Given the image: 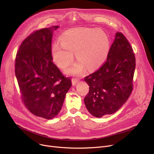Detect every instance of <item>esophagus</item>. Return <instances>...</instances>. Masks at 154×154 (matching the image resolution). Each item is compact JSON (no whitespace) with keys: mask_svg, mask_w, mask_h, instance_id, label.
Wrapping results in <instances>:
<instances>
[{"mask_svg":"<svg viewBox=\"0 0 154 154\" xmlns=\"http://www.w3.org/2000/svg\"><path fill=\"white\" fill-rule=\"evenodd\" d=\"M79 81V79H72V85H75Z\"/></svg>","mask_w":154,"mask_h":154,"instance_id":"esophagus-1","label":"esophagus"}]
</instances>
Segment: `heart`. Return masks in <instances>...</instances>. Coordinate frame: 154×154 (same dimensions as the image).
<instances>
[{
  "label": "heart",
  "instance_id": "heart-1",
  "mask_svg": "<svg viewBox=\"0 0 154 154\" xmlns=\"http://www.w3.org/2000/svg\"><path fill=\"white\" fill-rule=\"evenodd\" d=\"M60 42L55 43L52 55L57 66L64 69L74 59L79 60L66 70L70 75H80L85 67L88 70L99 67L107 59L110 48L109 39L106 32L92 28H74L60 37Z\"/></svg>",
  "mask_w": 154,
  "mask_h": 154
}]
</instances>
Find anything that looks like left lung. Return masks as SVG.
<instances>
[{
  "label": "left lung",
  "instance_id": "left-lung-1",
  "mask_svg": "<svg viewBox=\"0 0 154 154\" xmlns=\"http://www.w3.org/2000/svg\"><path fill=\"white\" fill-rule=\"evenodd\" d=\"M135 69L132 48L125 37L117 32L106 62L84 79L89 85L84 102L92 116L100 118L122 107L132 92Z\"/></svg>",
  "mask_w": 154,
  "mask_h": 154
}]
</instances>
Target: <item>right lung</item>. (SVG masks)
Segmentation results:
<instances>
[{
	"mask_svg": "<svg viewBox=\"0 0 154 154\" xmlns=\"http://www.w3.org/2000/svg\"><path fill=\"white\" fill-rule=\"evenodd\" d=\"M53 26L34 32L23 40L16 55L15 73L22 101L34 115L52 119L60 111L72 85L52 62Z\"/></svg>",
	"mask_w": 154,
	"mask_h": 154,
	"instance_id": "add662e5",
	"label": "right lung"
}]
</instances>
